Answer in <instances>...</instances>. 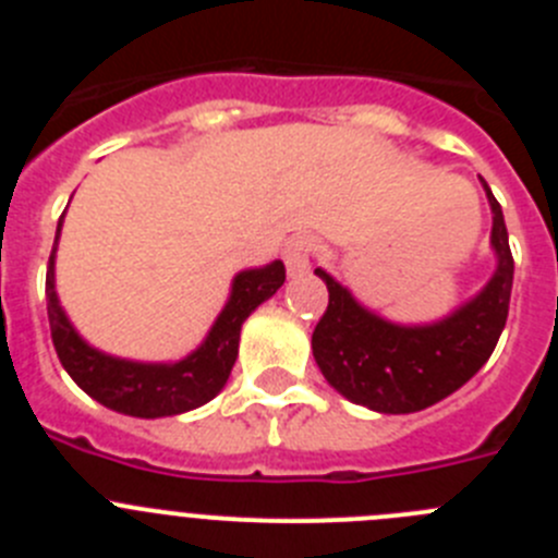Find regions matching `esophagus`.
Returning a JSON list of instances; mask_svg holds the SVG:
<instances>
[{"label":"esophagus","instance_id":"esophagus-1","mask_svg":"<svg viewBox=\"0 0 558 558\" xmlns=\"http://www.w3.org/2000/svg\"><path fill=\"white\" fill-rule=\"evenodd\" d=\"M310 254H313V243L307 236H293L284 245V265H288V276H304L310 270Z\"/></svg>","mask_w":558,"mask_h":558}]
</instances>
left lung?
<instances>
[{"instance_id":"8db88e82","label":"left lung","mask_w":558,"mask_h":558,"mask_svg":"<svg viewBox=\"0 0 558 558\" xmlns=\"http://www.w3.org/2000/svg\"><path fill=\"white\" fill-rule=\"evenodd\" d=\"M492 209L495 274L472 299L430 324H397L360 304L349 288L315 268L329 307L313 332V357L329 386L377 413H416L456 393L492 357L509 318L514 259L500 204L481 179Z\"/></svg>"}]
</instances>
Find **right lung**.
<instances>
[{"label":"right lung","mask_w":558,"mask_h":558,"mask_svg":"<svg viewBox=\"0 0 558 558\" xmlns=\"http://www.w3.org/2000/svg\"><path fill=\"white\" fill-rule=\"evenodd\" d=\"M61 226L63 215L58 220L56 245L47 265V315L52 343L69 377L100 405L136 418L179 416L218 397L234 368L245 318L284 284L282 259L245 268L231 279L229 299L198 349L172 363H145L95 349L69 322L56 290V251Z\"/></svg>","instance_id":"1"}]
</instances>
